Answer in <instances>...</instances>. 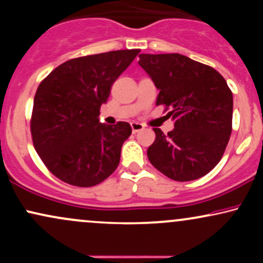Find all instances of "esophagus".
<instances>
[{"mask_svg":"<svg viewBox=\"0 0 263 263\" xmlns=\"http://www.w3.org/2000/svg\"><path fill=\"white\" fill-rule=\"evenodd\" d=\"M131 128H132V132H134V134H136V132H138V131H141V129H143L144 126L142 125V123H140V122H131Z\"/></svg>","mask_w":263,"mask_h":263,"instance_id":"esophagus-1","label":"esophagus"}]
</instances>
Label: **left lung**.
I'll return each instance as SVG.
<instances>
[{"mask_svg": "<svg viewBox=\"0 0 263 263\" xmlns=\"http://www.w3.org/2000/svg\"><path fill=\"white\" fill-rule=\"evenodd\" d=\"M142 68L159 90L174 121L164 135L153 128L156 140L147 149L153 167L177 182L204 177L224 155L232 131V92L222 75L182 54H141Z\"/></svg>", "mask_w": 263, "mask_h": 263, "instance_id": "8db88e82", "label": "left lung"}]
</instances>
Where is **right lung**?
Here are the masks:
<instances>
[{"label": "right lung", "instance_id": "1", "mask_svg": "<svg viewBox=\"0 0 263 263\" xmlns=\"http://www.w3.org/2000/svg\"><path fill=\"white\" fill-rule=\"evenodd\" d=\"M140 49L112 50L68 60L44 78L31 117L33 146L50 173L70 185H98L114 173L131 135L127 122H99L115 80Z\"/></svg>", "mask_w": 263, "mask_h": 263}]
</instances>
